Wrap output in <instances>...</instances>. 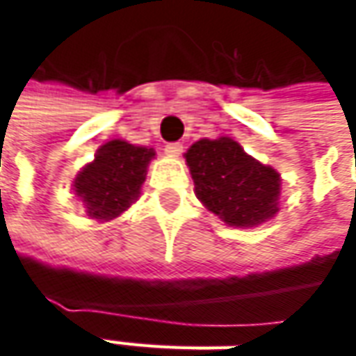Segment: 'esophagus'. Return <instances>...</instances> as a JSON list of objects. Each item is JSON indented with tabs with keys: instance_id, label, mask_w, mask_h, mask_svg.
Returning <instances> with one entry per match:
<instances>
[{
	"instance_id": "esophagus-1",
	"label": "esophagus",
	"mask_w": 356,
	"mask_h": 356,
	"mask_svg": "<svg viewBox=\"0 0 356 356\" xmlns=\"http://www.w3.org/2000/svg\"><path fill=\"white\" fill-rule=\"evenodd\" d=\"M164 152H166V156H172V158H178L182 152H184V146L180 143H172V144H166V148H164Z\"/></svg>"
}]
</instances>
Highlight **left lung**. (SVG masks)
Wrapping results in <instances>:
<instances>
[{
    "instance_id": "left-lung-1",
    "label": "left lung",
    "mask_w": 356,
    "mask_h": 356,
    "mask_svg": "<svg viewBox=\"0 0 356 356\" xmlns=\"http://www.w3.org/2000/svg\"><path fill=\"white\" fill-rule=\"evenodd\" d=\"M186 162L196 196L229 226H257L277 212L280 174L248 156L236 140H198Z\"/></svg>"
}]
</instances>
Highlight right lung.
Returning <instances> with one entry per match:
<instances>
[{
	"label": "right lung",
	"mask_w": 356,
	"mask_h": 356,
	"mask_svg": "<svg viewBox=\"0 0 356 356\" xmlns=\"http://www.w3.org/2000/svg\"><path fill=\"white\" fill-rule=\"evenodd\" d=\"M154 150L124 140H111L97 150L95 160L76 174L75 192L95 220H113L140 194L146 166Z\"/></svg>",
	"instance_id": "obj_1"
}]
</instances>
